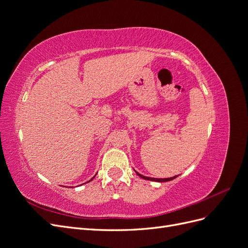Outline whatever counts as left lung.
I'll return each instance as SVG.
<instances>
[{
	"mask_svg": "<svg viewBox=\"0 0 248 248\" xmlns=\"http://www.w3.org/2000/svg\"><path fill=\"white\" fill-rule=\"evenodd\" d=\"M137 174L140 177V178H142V179H145V180H150V181H156V182H168V181H170V180H172V179H175V178H177V176H175V177H171V178H164V179H158V178H150V177H146V176H142V175H140V174H139L138 171H136Z\"/></svg>",
	"mask_w": 248,
	"mask_h": 248,
	"instance_id": "left-lung-1",
	"label": "left lung"
}]
</instances>
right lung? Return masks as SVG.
I'll return each mask as SVG.
<instances>
[{"instance_id":"right-lung-1","label":"right lung","mask_w":248,"mask_h":248,"mask_svg":"<svg viewBox=\"0 0 248 248\" xmlns=\"http://www.w3.org/2000/svg\"><path fill=\"white\" fill-rule=\"evenodd\" d=\"M93 179H94V177H93V178H92L91 180H90V181H92V180H93ZM90 181H88V182H90Z\"/></svg>"}]
</instances>
